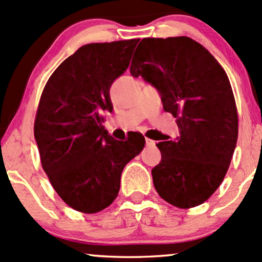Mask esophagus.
Here are the masks:
<instances>
[{
	"instance_id": "esophagus-1",
	"label": "esophagus",
	"mask_w": 262,
	"mask_h": 262,
	"mask_svg": "<svg viewBox=\"0 0 262 262\" xmlns=\"http://www.w3.org/2000/svg\"><path fill=\"white\" fill-rule=\"evenodd\" d=\"M156 145V142L154 140H149V139H146V146L147 147H154Z\"/></svg>"
}]
</instances>
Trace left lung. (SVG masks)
Listing matches in <instances>:
<instances>
[{
    "instance_id": "1",
    "label": "left lung",
    "mask_w": 262,
    "mask_h": 262,
    "mask_svg": "<svg viewBox=\"0 0 262 262\" xmlns=\"http://www.w3.org/2000/svg\"><path fill=\"white\" fill-rule=\"evenodd\" d=\"M158 90L163 108L177 117L179 136L158 142L152 178L161 198L178 208L202 204L228 172L237 140L230 81L202 44L188 37L145 38L130 67Z\"/></svg>"
}]
</instances>
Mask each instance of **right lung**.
<instances>
[{
  "label": "right lung",
  "mask_w": 262,
  "mask_h": 262,
  "mask_svg": "<svg viewBox=\"0 0 262 262\" xmlns=\"http://www.w3.org/2000/svg\"><path fill=\"white\" fill-rule=\"evenodd\" d=\"M139 40L92 43L68 57L47 81L38 105L34 139L42 167L73 209L98 213L116 199L125 166L145 137L114 140L101 114L113 111L110 86L130 66Z\"/></svg>",
  "instance_id": "add662e5"
}]
</instances>
